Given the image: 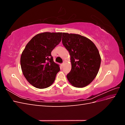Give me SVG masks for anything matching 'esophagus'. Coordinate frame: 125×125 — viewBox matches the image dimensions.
<instances>
[{
  "instance_id": "1",
  "label": "esophagus",
  "mask_w": 125,
  "mask_h": 125,
  "mask_svg": "<svg viewBox=\"0 0 125 125\" xmlns=\"http://www.w3.org/2000/svg\"><path fill=\"white\" fill-rule=\"evenodd\" d=\"M64 63H65V62H63V63H62V66H63V65H64Z\"/></svg>"
}]
</instances>
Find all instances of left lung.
Listing matches in <instances>:
<instances>
[{"instance_id": "obj_1", "label": "left lung", "mask_w": 125, "mask_h": 125, "mask_svg": "<svg viewBox=\"0 0 125 125\" xmlns=\"http://www.w3.org/2000/svg\"><path fill=\"white\" fill-rule=\"evenodd\" d=\"M62 43L70 55L71 69L67 75L70 84L83 88L91 83L99 72L101 58L97 47L86 37L62 33Z\"/></svg>"}]
</instances>
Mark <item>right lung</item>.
I'll list each match as a JSON object with an SVG mask.
<instances>
[{
    "label": "right lung",
    "instance_id": "obj_1",
    "mask_svg": "<svg viewBox=\"0 0 125 125\" xmlns=\"http://www.w3.org/2000/svg\"><path fill=\"white\" fill-rule=\"evenodd\" d=\"M62 33L44 32L34 36L26 44L21 56L20 63L24 76L36 88L51 86L60 70L51 52L61 42Z\"/></svg>",
    "mask_w": 125,
    "mask_h": 125
}]
</instances>
